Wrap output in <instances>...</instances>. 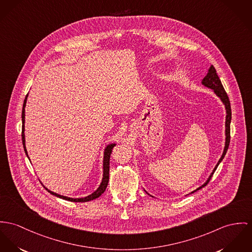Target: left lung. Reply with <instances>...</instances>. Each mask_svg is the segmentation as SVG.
<instances>
[{
  "label": "left lung",
  "instance_id": "left-lung-1",
  "mask_svg": "<svg viewBox=\"0 0 252 252\" xmlns=\"http://www.w3.org/2000/svg\"><path fill=\"white\" fill-rule=\"evenodd\" d=\"M201 83H202L204 86H206V87L212 89L214 92H215V94L220 98V100L223 102V104H224V106H225V109H226V118H225V145H224V150H223V153H222L221 157L220 158L219 162L217 163L216 167L214 168L213 172L211 173L210 176H209L208 179L206 180V182H205L203 185H201L200 187H198L196 190L193 191L192 193L196 192L197 190L203 188L204 186H206V185L208 184V182L210 181L211 177L213 176L215 171L217 170L219 164L222 161L223 157L226 155V152H227V150H228L229 143H230V123H231V106H230V101H229V98H228V96H227V94H226V92H225V90H224L222 84H221L220 79L219 78V76L217 75L216 69L214 68L213 65H211V67L209 68L207 75L202 79ZM192 193H191V194H192Z\"/></svg>",
  "mask_w": 252,
  "mask_h": 252
}]
</instances>
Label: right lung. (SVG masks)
Returning <instances> with one entry per match:
<instances>
[{
	"mask_svg": "<svg viewBox=\"0 0 252 252\" xmlns=\"http://www.w3.org/2000/svg\"><path fill=\"white\" fill-rule=\"evenodd\" d=\"M27 98H28V95L25 97V100H24V104H23V109H22V142H23V146H24V150H25V153L29 158V155H28V152H27V149H26V141H25V107H26V103H27ZM116 146V144H109L106 146V148L104 149V155H103V175H102V180H101V183L100 185L98 186L97 190L93 193V194H89L85 197H81V198H72V197H68V196H64V195H61V194H57V193H54L50 190H48L45 186L44 188L50 193V194H53V195H56L58 197H60L62 199H65V200H69V201H74V202H86V201H90V200H93L95 198L98 197L99 195H101V194L104 193L106 187H107V184H108V181H109V160H110V155L112 153V150L113 148ZM30 159V158H29Z\"/></svg>",
	"mask_w": 252,
	"mask_h": 252,
	"instance_id": "add662e5",
	"label": "right lung"
}]
</instances>
